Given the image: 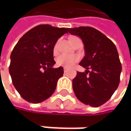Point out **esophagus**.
<instances>
[{"instance_id":"obj_1","label":"esophagus","mask_w":131,"mask_h":131,"mask_svg":"<svg viewBox=\"0 0 131 131\" xmlns=\"http://www.w3.org/2000/svg\"><path fill=\"white\" fill-rule=\"evenodd\" d=\"M67 69L66 67H64V73H67Z\"/></svg>"}]
</instances>
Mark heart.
Returning <instances> with one entry per match:
<instances>
[{"label":"heart","mask_w":131,"mask_h":131,"mask_svg":"<svg viewBox=\"0 0 131 131\" xmlns=\"http://www.w3.org/2000/svg\"><path fill=\"white\" fill-rule=\"evenodd\" d=\"M77 37H71L70 40L74 39ZM58 51V44H56L54 47V52L57 53ZM79 61V57L77 54H62L57 58V64L58 66H63L65 67H70L73 65L74 63Z\"/></svg>","instance_id":"obj_1"}]
</instances>
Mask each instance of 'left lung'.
<instances>
[{"mask_svg":"<svg viewBox=\"0 0 131 131\" xmlns=\"http://www.w3.org/2000/svg\"><path fill=\"white\" fill-rule=\"evenodd\" d=\"M67 30L82 39L85 49L80 65L86 70L83 73L77 72L73 80V92L81 102L99 107L112 97L120 83L122 68L116 46L92 27L67 28Z\"/></svg>","mask_w":131,"mask_h":131,"instance_id":"1","label":"left lung"}]
</instances>
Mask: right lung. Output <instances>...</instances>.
Returning a JSON list of instances; mask_svg holds the SVG:
<instances>
[{"label": "right lung", "instance_id": "obj_1", "mask_svg": "<svg viewBox=\"0 0 131 131\" xmlns=\"http://www.w3.org/2000/svg\"><path fill=\"white\" fill-rule=\"evenodd\" d=\"M67 29L39 25L18 41L10 54L9 72L13 86L26 101L40 103L55 90L64 68H53V50Z\"/></svg>", "mask_w": 131, "mask_h": 131}]
</instances>
